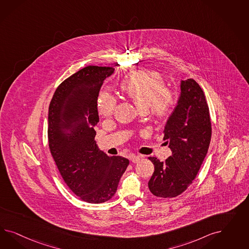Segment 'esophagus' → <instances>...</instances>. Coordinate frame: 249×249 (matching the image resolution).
<instances>
[{"label": "esophagus", "mask_w": 249, "mask_h": 249, "mask_svg": "<svg viewBox=\"0 0 249 249\" xmlns=\"http://www.w3.org/2000/svg\"><path fill=\"white\" fill-rule=\"evenodd\" d=\"M141 159H142L141 156H138V155H133V156L130 158V160H131L133 163H137V162H139V161L141 160Z\"/></svg>", "instance_id": "obj_1"}]
</instances>
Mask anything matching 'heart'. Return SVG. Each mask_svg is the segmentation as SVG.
I'll list each match as a JSON object with an SVG mask.
<instances>
[{"label":"heart","instance_id":"1","mask_svg":"<svg viewBox=\"0 0 249 249\" xmlns=\"http://www.w3.org/2000/svg\"><path fill=\"white\" fill-rule=\"evenodd\" d=\"M164 80L160 75L146 71H140L125 78L121 84L123 94L133 101L140 110L163 118L171 112L175 104V96L165 89ZM116 99L112 95L103 92L98 100V112L102 118H108L113 113Z\"/></svg>","mask_w":249,"mask_h":249}]
</instances>
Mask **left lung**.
I'll list each match as a JSON object with an SVG mask.
<instances>
[{"mask_svg":"<svg viewBox=\"0 0 249 249\" xmlns=\"http://www.w3.org/2000/svg\"><path fill=\"white\" fill-rule=\"evenodd\" d=\"M180 96L166 121L163 140L172 156L165 162L150 157L154 173L148 182L151 194L171 198L181 195L194 181L211 142L209 107L196 80H181Z\"/></svg>","mask_w":249,"mask_h":249,"instance_id":"1","label":"left lung"}]
</instances>
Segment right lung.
Segmentation results:
<instances>
[{"mask_svg": "<svg viewBox=\"0 0 249 249\" xmlns=\"http://www.w3.org/2000/svg\"><path fill=\"white\" fill-rule=\"evenodd\" d=\"M112 74V68H82L60 84L49 106L51 154L68 187L90 204L112 198L129 162L121 156H107L95 141L98 94Z\"/></svg>", "mask_w": 249, "mask_h": 249, "instance_id": "right-lung-1", "label": "right lung"}]
</instances>
